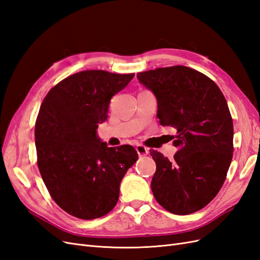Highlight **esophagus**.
<instances>
[{
	"mask_svg": "<svg viewBox=\"0 0 260 260\" xmlns=\"http://www.w3.org/2000/svg\"><path fill=\"white\" fill-rule=\"evenodd\" d=\"M136 149H137L139 156H145L148 153V149L145 146H143V145H137Z\"/></svg>",
	"mask_w": 260,
	"mask_h": 260,
	"instance_id": "34e87169",
	"label": "esophagus"
}]
</instances>
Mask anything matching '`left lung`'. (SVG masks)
Listing matches in <instances>:
<instances>
[{
    "instance_id": "8db88e82",
    "label": "left lung",
    "mask_w": 260,
    "mask_h": 260,
    "mask_svg": "<svg viewBox=\"0 0 260 260\" xmlns=\"http://www.w3.org/2000/svg\"><path fill=\"white\" fill-rule=\"evenodd\" d=\"M157 100V117L170 125L179 151L169 160L152 151L156 172L154 198L172 214L188 215L205 207L221 188L233 153V122L218 85L185 66L157 68L137 75Z\"/></svg>"
}]
</instances>
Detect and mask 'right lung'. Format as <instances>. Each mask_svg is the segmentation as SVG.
I'll use <instances>...</instances> for the list:
<instances>
[{"label": "right lung", "mask_w": 260, "mask_h": 260, "mask_svg": "<svg viewBox=\"0 0 260 260\" xmlns=\"http://www.w3.org/2000/svg\"><path fill=\"white\" fill-rule=\"evenodd\" d=\"M133 77L85 70L43 100L35 130L38 167L52 199L69 215L89 220L111 211L123 176L138 160L133 146L108 147L98 136L111 99Z\"/></svg>", "instance_id": "add662e5"}]
</instances>
